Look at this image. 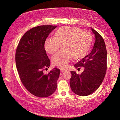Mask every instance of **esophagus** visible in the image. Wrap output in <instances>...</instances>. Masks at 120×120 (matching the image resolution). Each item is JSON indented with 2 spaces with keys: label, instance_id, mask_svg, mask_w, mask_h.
<instances>
[{
  "label": "esophagus",
  "instance_id": "obj_1",
  "mask_svg": "<svg viewBox=\"0 0 120 120\" xmlns=\"http://www.w3.org/2000/svg\"><path fill=\"white\" fill-rule=\"evenodd\" d=\"M60 70H61V72H66L67 70L66 69H64V68H61L60 69Z\"/></svg>",
  "mask_w": 120,
  "mask_h": 120
}]
</instances>
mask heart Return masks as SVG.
Instances as JSON below:
<instances>
[{
  "label": "heart",
  "instance_id": "heart-1",
  "mask_svg": "<svg viewBox=\"0 0 120 120\" xmlns=\"http://www.w3.org/2000/svg\"><path fill=\"white\" fill-rule=\"evenodd\" d=\"M53 38H47L44 47L49 54L56 52L62 45V49L52 57L53 64L61 68L66 67L72 57L82 58L89 51L92 42L90 32L76 27H61L53 32Z\"/></svg>",
  "mask_w": 120,
  "mask_h": 120
}]
</instances>
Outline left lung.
I'll return each mask as SVG.
<instances>
[{
	"label": "left lung",
	"mask_w": 120,
	"mask_h": 120,
	"mask_svg": "<svg viewBox=\"0 0 120 120\" xmlns=\"http://www.w3.org/2000/svg\"><path fill=\"white\" fill-rule=\"evenodd\" d=\"M95 41L91 52L74 65L83 67L81 74L71 71L70 86L72 91L81 96L89 95L96 91L102 83L107 70V50L104 41L97 31L91 28Z\"/></svg>",
	"instance_id": "8db88e82"
}]
</instances>
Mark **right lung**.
<instances>
[{
	"mask_svg": "<svg viewBox=\"0 0 120 120\" xmlns=\"http://www.w3.org/2000/svg\"><path fill=\"white\" fill-rule=\"evenodd\" d=\"M56 26L41 25L27 31L20 40L15 54L16 67L21 82L31 94L40 98L51 95L57 89L60 70L54 68L48 74L50 61L45 41Z\"/></svg>",
	"mask_w": 120,
	"mask_h": 120,
	"instance_id": "obj_1",
	"label": "right lung"
}]
</instances>
